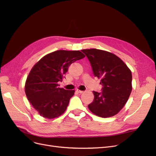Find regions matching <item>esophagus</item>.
<instances>
[{
	"label": "esophagus",
	"mask_w": 156,
	"mask_h": 156,
	"mask_svg": "<svg viewBox=\"0 0 156 156\" xmlns=\"http://www.w3.org/2000/svg\"><path fill=\"white\" fill-rule=\"evenodd\" d=\"M77 91L79 93H80V94H82V93H84L83 91H80V90H77Z\"/></svg>",
	"instance_id": "obj_1"
}]
</instances>
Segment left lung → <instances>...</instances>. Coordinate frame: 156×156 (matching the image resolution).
<instances>
[{
	"instance_id": "8db88e82",
	"label": "left lung",
	"mask_w": 156,
	"mask_h": 156,
	"mask_svg": "<svg viewBox=\"0 0 156 156\" xmlns=\"http://www.w3.org/2000/svg\"><path fill=\"white\" fill-rule=\"evenodd\" d=\"M94 77L101 79V92L93 91L94 100L88 108L94 114L106 118L115 115L124 107L132 90V74L121 59L97 49H83Z\"/></svg>"
}]
</instances>
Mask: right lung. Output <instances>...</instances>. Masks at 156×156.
<instances>
[{
  "instance_id": "obj_1",
  "label": "right lung",
  "mask_w": 156,
  "mask_h": 156,
  "mask_svg": "<svg viewBox=\"0 0 156 156\" xmlns=\"http://www.w3.org/2000/svg\"><path fill=\"white\" fill-rule=\"evenodd\" d=\"M85 56L79 51L58 50L42 58L30 72L25 91L34 108L43 117L53 119L64 113L74 90L58 87L69 66Z\"/></svg>"
}]
</instances>
